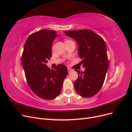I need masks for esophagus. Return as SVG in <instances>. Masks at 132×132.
Masks as SVG:
<instances>
[{"label": "esophagus", "instance_id": "esophagus-1", "mask_svg": "<svg viewBox=\"0 0 132 132\" xmlns=\"http://www.w3.org/2000/svg\"><path fill=\"white\" fill-rule=\"evenodd\" d=\"M68 72H69V73H70V71H72L73 70L71 69L70 68H69V67H68Z\"/></svg>", "mask_w": 132, "mask_h": 132}]
</instances>
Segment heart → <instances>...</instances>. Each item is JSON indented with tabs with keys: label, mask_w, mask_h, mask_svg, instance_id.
Masks as SVG:
<instances>
[{
	"label": "heart",
	"mask_w": 132,
	"mask_h": 132,
	"mask_svg": "<svg viewBox=\"0 0 132 132\" xmlns=\"http://www.w3.org/2000/svg\"><path fill=\"white\" fill-rule=\"evenodd\" d=\"M65 42H69V41H71V40H70V39H65Z\"/></svg>",
	"instance_id": "b5f03b06"
}]
</instances>
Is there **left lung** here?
<instances>
[{"instance_id":"left-lung-1","label":"left lung","mask_w":132,"mask_h":132,"mask_svg":"<svg viewBox=\"0 0 132 132\" xmlns=\"http://www.w3.org/2000/svg\"><path fill=\"white\" fill-rule=\"evenodd\" d=\"M67 36L78 43V53L84 71L75 70L78 78L74 85L78 94L84 97L96 94L104 82L109 67L105 42L100 36L90 30L66 31Z\"/></svg>"}]
</instances>
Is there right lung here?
<instances>
[{"mask_svg":"<svg viewBox=\"0 0 132 132\" xmlns=\"http://www.w3.org/2000/svg\"><path fill=\"white\" fill-rule=\"evenodd\" d=\"M58 36L55 31L42 30L30 35L25 42L21 62L27 82L38 97L46 100L56 97L68 74L65 65L58 64L55 70L46 64L52 57V46Z\"/></svg>","mask_w":132,"mask_h":132,"instance_id":"right-lung-1","label":"right lung"}]
</instances>
